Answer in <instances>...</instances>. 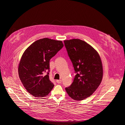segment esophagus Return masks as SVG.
Masks as SVG:
<instances>
[{"mask_svg":"<svg viewBox=\"0 0 125 125\" xmlns=\"http://www.w3.org/2000/svg\"><path fill=\"white\" fill-rule=\"evenodd\" d=\"M57 83H62V80H57L56 81Z\"/></svg>","mask_w":125,"mask_h":125,"instance_id":"34e87169","label":"esophagus"}]
</instances>
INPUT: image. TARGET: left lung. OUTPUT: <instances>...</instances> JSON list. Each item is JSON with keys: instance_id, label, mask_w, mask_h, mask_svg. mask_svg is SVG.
<instances>
[{"instance_id": "left-lung-1", "label": "left lung", "mask_w": 125, "mask_h": 125, "mask_svg": "<svg viewBox=\"0 0 125 125\" xmlns=\"http://www.w3.org/2000/svg\"><path fill=\"white\" fill-rule=\"evenodd\" d=\"M64 42L76 73L71 86L65 90L73 100H84L92 95L101 83V58L91 45L81 39H73Z\"/></svg>"}]
</instances>
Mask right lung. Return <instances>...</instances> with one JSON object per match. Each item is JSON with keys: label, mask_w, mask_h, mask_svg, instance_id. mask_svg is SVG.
I'll return each instance as SVG.
<instances>
[{"label": "right lung", "mask_w": 125, "mask_h": 125, "mask_svg": "<svg viewBox=\"0 0 125 125\" xmlns=\"http://www.w3.org/2000/svg\"><path fill=\"white\" fill-rule=\"evenodd\" d=\"M63 46L62 41L44 38L32 43L24 52L19 65V75L32 95L43 97L53 88L54 85L49 75L50 60Z\"/></svg>", "instance_id": "obj_1"}]
</instances>
